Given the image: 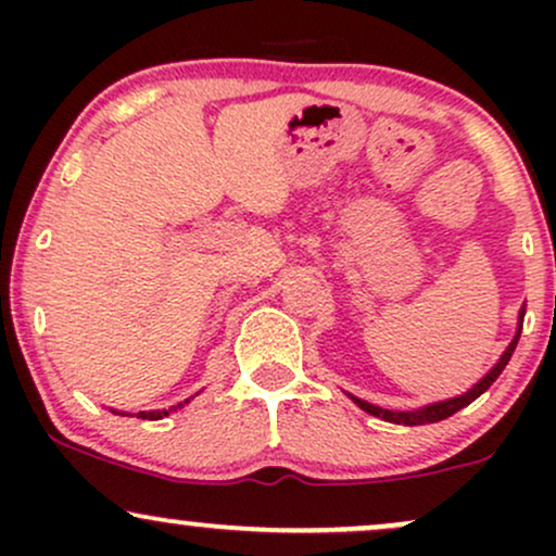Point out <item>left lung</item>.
<instances>
[{"instance_id":"left-lung-1","label":"left lung","mask_w":556,"mask_h":556,"mask_svg":"<svg viewBox=\"0 0 556 556\" xmlns=\"http://www.w3.org/2000/svg\"><path fill=\"white\" fill-rule=\"evenodd\" d=\"M522 316H526V311H520L518 334H515V337H513V342L507 344V350H504V353H502L500 363H496V366L491 368V371H489L486 376H483V379L478 381V384H473V387L468 389V392L460 394V397H452V400H444V402H433V405H426V407H420V410H407V413H402V410H387V407L371 405V402H366V400H358V397H353V402H355V405L361 407V410L371 413V416L381 418V420H389V424H402V426H424V424H437V420H444V418H450L452 413L463 410L465 405H470V402H473L476 397H481V394L486 392V389H489L491 384H494L496 379H500V374L504 371V366H507L509 358H513L515 348H518L520 331H522Z\"/></svg>"}]
</instances>
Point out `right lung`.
<instances>
[{
  "instance_id": "obj_1",
  "label": "right lung",
  "mask_w": 556,
  "mask_h": 556,
  "mask_svg": "<svg viewBox=\"0 0 556 556\" xmlns=\"http://www.w3.org/2000/svg\"><path fill=\"white\" fill-rule=\"evenodd\" d=\"M185 402H188V400H185ZM177 407H182V402H180V405H175V407H169V410H151V413H138V418H151V420H159V418H164V416H169V413L172 410H177Z\"/></svg>"
}]
</instances>
